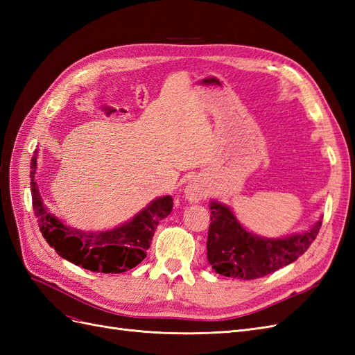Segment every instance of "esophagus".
I'll list each match as a JSON object with an SVG mask.
<instances>
[{
	"mask_svg": "<svg viewBox=\"0 0 355 355\" xmlns=\"http://www.w3.org/2000/svg\"><path fill=\"white\" fill-rule=\"evenodd\" d=\"M185 198L191 202H198L200 200H202L204 197H206V187H204L201 184V180H198L197 178L191 179L187 187H185Z\"/></svg>",
	"mask_w": 355,
	"mask_h": 355,
	"instance_id": "obj_1",
	"label": "esophagus"
}]
</instances>
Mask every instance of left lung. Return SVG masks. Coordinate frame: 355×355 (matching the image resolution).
Segmentation results:
<instances>
[{"mask_svg": "<svg viewBox=\"0 0 355 355\" xmlns=\"http://www.w3.org/2000/svg\"><path fill=\"white\" fill-rule=\"evenodd\" d=\"M210 210L207 261L218 274L239 280H254L295 262L321 228L320 219L304 232L266 239L247 231L227 204L211 201Z\"/></svg>", "mask_w": 355, "mask_h": 355, "instance_id": "obj_1", "label": "left lung"}]
</instances>
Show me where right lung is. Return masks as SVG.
Instances as JSON below:
<instances>
[{
  "label": "right lung",
  "mask_w": 355,
  "mask_h": 355,
  "mask_svg": "<svg viewBox=\"0 0 355 355\" xmlns=\"http://www.w3.org/2000/svg\"><path fill=\"white\" fill-rule=\"evenodd\" d=\"M37 158L35 149L29 175L32 207L42 237L59 256L84 270L103 274L128 271L145 259L159 220L167 218L173 209L171 196L153 200L120 227L106 231H81L65 225L46 207L35 182Z\"/></svg>",
  "instance_id": "right-lung-1"
}]
</instances>
